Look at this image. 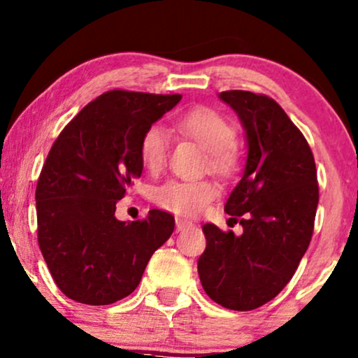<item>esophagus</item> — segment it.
<instances>
[{"label": "esophagus", "instance_id": "34e87169", "mask_svg": "<svg viewBox=\"0 0 358 358\" xmlns=\"http://www.w3.org/2000/svg\"><path fill=\"white\" fill-rule=\"evenodd\" d=\"M190 226H192L190 221H187V219H182V217H176V231H183Z\"/></svg>", "mask_w": 358, "mask_h": 358}]
</instances>
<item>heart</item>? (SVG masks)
Segmentation results:
<instances>
[{
  "label": "heart",
  "mask_w": 358,
  "mask_h": 358,
  "mask_svg": "<svg viewBox=\"0 0 358 358\" xmlns=\"http://www.w3.org/2000/svg\"><path fill=\"white\" fill-rule=\"evenodd\" d=\"M176 129L209 151V163L215 171L231 175L236 170L238 151L236 127L217 110L197 107L176 119ZM170 152V139L159 125H151L144 131L139 143L141 161L151 173L164 168ZM219 195V185L212 180H168L152 192V200L164 210L180 215H194L209 206Z\"/></svg>",
  "instance_id": "b5f03b06"
}]
</instances>
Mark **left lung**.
Segmentation results:
<instances>
[{
  "label": "left lung",
  "mask_w": 358,
  "mask_h": 358,
  "mask_svg": "<svg viewBox=\"0 0 358 358\" xmlns=\"http://www.w3.org/2000/svg\"><path fill=\"white\" fill-rule=\"evenodd\" d=\"M221 98L236 110L248 137L245 175L224 207L243 234L203 224L207 246L197 268L212 301L251 311L296 273L313 238L320 187L308 141L273 98L243 90Z\"/></svg>",
  "instance_id": "left-lung-1"
}]
</instances>
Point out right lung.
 <instances>
[{
  "instance_id": "right-lung-1",
  "label": "right lung",
  "mask_w": 358,
  "mask_h": 358,
  "mask_svg": "<svg viewBox=\"0 0 358 358\" xmlns=\"http://www.w3.org/2000/svg\"><path fill=\"white\" fill-rule=\"evenodd\" d=\"M182 95L110 90L90 101L54 141L35 188L37 239L54 282L90 306L134 292L149 258L171 236L175 217L152 209L132 222L117 202L143 173L144 131Z\"/></svg>"
}]
</instances>
